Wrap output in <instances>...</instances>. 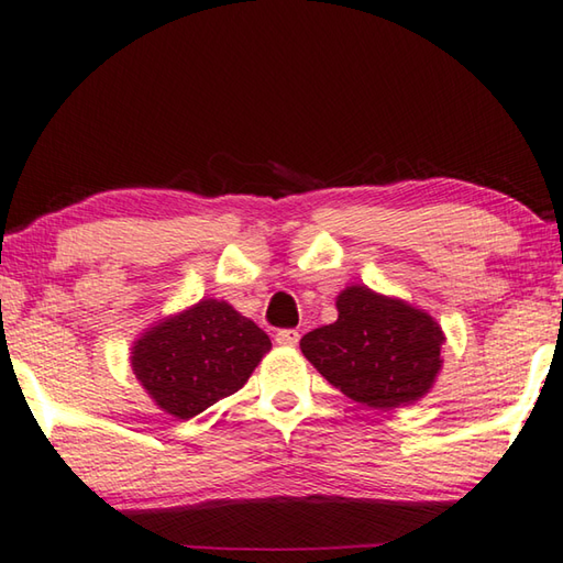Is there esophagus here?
Here are the masks:
<instances>
[{
  "mask_svg": "<svg viewBox=\"0 0 563 563\" xmlns=\"http://www.w3.org/2000/svg\"><path fill=\"white\" fill-rule=\"evenodd\" d=\"M299 336L301 334L297 329H279V331H276V344H279V346H297Z\"/></svg>",
  "mask_w": 563,
  "mask_h": 563,
  "instance_id": "34e87169",
  "label": "esophagus"
}]
</instances>
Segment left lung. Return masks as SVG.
<instances>
[{
	"mask_svg": "<svg viewBox=\"0 0 563 563\" xmlns=\"http://www.w3.org/2000/svg\"><path fill=\"white\" fill-rule=\"evenodd\" d=\"M339 319L301 336V354L349 399L396 409L421 399L441 368L444 334L434 319L399 299L349 287Z\"/></svg>",
	"mask_w": 563,
	"mask_h": 563,
	"instance_id": "obj_1",
	"label": "left lung"
}]
</instances>
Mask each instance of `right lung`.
I'll return each instance as SVG.
<instances>
[{"label": "right lung", "instance_id": "obj_1", "mask_svg": "<svg viewBox=\"0 0 563 563\" xmlns=\"http://www.w3.org/2000/svg\"><path fill=\"white\" fill-rule=\"evenodd\" d=\"M269 349L252 319L205 299L146 331L132 349V368L164 411L191 419L242 389Z\"/></svg>", "mask_w": 563, "mask_h": 563}]
</instances>
